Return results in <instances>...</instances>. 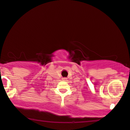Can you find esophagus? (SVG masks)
I'll return each mask as SVG.
<instances>
[{"label":"esophagus","mask_w":130,"mask_h":130,"mask_svg":"<svg viewBox=\"0 0 130 130\" xmlns=\"http://www.w3.org/2000/svg\"><path fill=\"white\" fill-rule=\"evenodd\" d=\"M62 80H63V81H67V78L64 77V78H62Z\"/></svg>","instance_id":"esophagus-1"}]
</instances>
